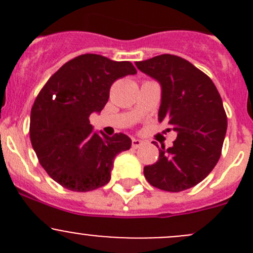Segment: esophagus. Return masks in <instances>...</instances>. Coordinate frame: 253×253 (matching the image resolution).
<instances>
[{
	"mask_svg": "<svg viewBox=\"0 0 253 253\" xmlns=\"http://www.w3.org/2000/svg\"><path fill=\"white\" fill-rule=\"evenodd\" d=\"M142 144H143V141H141V139L132 138V148H134V149H137V148L141 147Z\"/></svg>",
	"mask_w": 253,
	"mask_h": 253,
	"instance_id": "1",
	"label": "esophagus"
}]
</instances>
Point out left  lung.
Listing matches in <instances>:
<instances>
[{"instance_id":"8db88e82","label":"left lung","mask_w":253,"mask_h":253,"mask_svg":"<svg viewBox=\"0 0 253 253\" xmlns=\"http://www.w3.org/2000/svg\"><path fill=\"white\" fill-rule=\"evenodd\" d=\"M137 68L159 82L162 104L159 122L165 121L177 137L174 145L159 148V159L144 167L154 187L180 192L205 180L221 154L228 119L211 79L182 57L155 56L136 62Z\"/></svg>"}]
</instances>
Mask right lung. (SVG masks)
Wrapping results in <instances>:
<instances>
[{
  "label": "right lung",
  "mask_w": 253,
  "mask_h": 253,
  "mask_svg": "<svg viewBox=\"0 0 253 253\" xmlns=\"http://www.w3.org/2000/svg\"><path fill=\"white\" fill-rule=\"evenodd\" d=\"M136 73L128 61L85 53L51 76L32 108L29 133L39 163L52 180L77 192L110 181L115 157L128 150L132 141L124 133H96L89 116L103 110L116 79Z\"/></svg>",
  "instance_id": "add662e5"
}]
</instances>
